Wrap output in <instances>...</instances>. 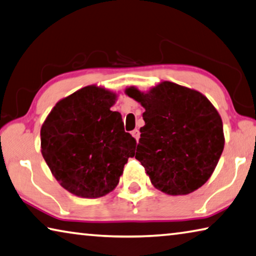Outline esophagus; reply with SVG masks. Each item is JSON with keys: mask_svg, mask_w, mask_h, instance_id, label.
Wrapping results in <instances>:
<instances>
[{"mask_svg": "<svg viewBox=\"0 0 256 256\" xmlns=\"http://www.w3.org/2000/svg\"><path fill=\"white\" fill-rule=\"evenodd\" d=\"M132 136H133V138H134V139H136V141L139 140V136H140L139 130H133V131H132Z\"/></svg>", "mask_w": 256, "mask_h": 256, "instance_id": "esophagus-1", "label": "esophagus"}]
</instances>
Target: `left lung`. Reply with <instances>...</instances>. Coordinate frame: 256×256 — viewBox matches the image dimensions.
<instances>
[{
	"label": "left lung",
	"instance_id": "1",
	"mask_svg": "<svg viewBox=\"0 0 256 256\" xmlns=\"http://www.w3.org/2000/svg\"><path fill=\"white\" fill-rule=\"evenodd\" d=\"M144 108L136 158L156 189L188 194L208 181L224 148L221 116L200 92L162 82L141 92L125 90Z\"/></svg>",
	"mask_w": 256,
	"mask_h": 256
}]
</instances>
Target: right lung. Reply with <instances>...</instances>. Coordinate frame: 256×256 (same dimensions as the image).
<instances>
[{
  "label": "right lung",
  "instance_id": "add662e5",
  "mask_svg": "<svg viewBox=\"0 0 256 256\" xmlns=\"http://www.w3.org/2000/svg\"><path fill=\"white\" fill-rule=\"evenodd\" d=\"M116 93L88 85L56 104L40 128V152L52 176L75 196L99 198L118 184L136 141L124 131Z\"/></svg>",
  "mask_w": 256,
  "mask_h": 256
}]
</instances>
